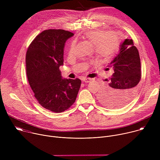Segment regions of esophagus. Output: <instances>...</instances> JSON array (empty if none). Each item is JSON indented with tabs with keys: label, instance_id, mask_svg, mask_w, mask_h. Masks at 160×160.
Segmentation results:
<instances>
[{
	"label": "esophagus",
	"instance_id": "obj_1",
	"mask_svg": "<svg viewBox=\"0 0 160 160\" xmlns=\"http://www.w3.org/2000/svg\"><path fill=\"white\" fill-rule=\"evenodd\" d=\"M92 78H84L83 79V81L84 82H85V83H89V82H90L91 81H92Z\"/></svg>",
	"mask_w": 160,
	"mask_h": 160
}]
</instances>
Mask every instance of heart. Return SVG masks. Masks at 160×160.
Returning a JSON list of instances; mask_svg holds the SVG:
<instances>
[{
    "instance_id": "1",
    "label": "heart",
    "mask_w": 160,
    "mask_h": 160,
    "mask_svg": "<svg viewBox=\"0 0 160 160\" xmlns=\"http://www.w3.org/2000/svg\"><path fill=\"white\" fill-rule=\"evenodd\" d=\"M83 38L93 44L96 54L101 58L108 59L117 52L120 43L119 34L114 31L104 32L98 30L86 33ZM76 42L72 41L69 48V54L73 53Z\"/></svg>"
}]
</instances>
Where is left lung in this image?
<instances>
[{"label": "left lung", "instance_id": "left-lung-1", "mask_svg": "<svg viewBox=\"0 0 160 160\" xmlns=\"http://www.w3.org/2000/svg\"><path fill=\"white\" fill-rule=\"evenodd\" d=\"M110 68L114 73L105 80L108 86L101 90L98 99L108 107H121L132 99L141 78L139 54L132 39L125 38L120 43L118 54L108 64L106 70Z\"/></svg>", "mask_w": 160, "mask_h": 160}]
</instances>
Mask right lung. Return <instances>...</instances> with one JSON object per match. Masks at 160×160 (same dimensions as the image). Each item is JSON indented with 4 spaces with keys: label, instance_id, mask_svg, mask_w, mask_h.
<instances>
[{
    "label": "right lung",
    "instance_id": "right-lung-1",
    "mask_svg": "<svg viewBox=\"0 0 160 160\" xmlns=\"http://www.w3.org/2000/svg\"><path fill=\"white\" fill-rule=\"evenodd\" d=\"M73 33L63 30L42 32L32 42L26 55L29 84L39 104L55 112H61L75 101L81 85L78 78H63V49Z\"/></svg>",
    "mask_w": 160,
    "mask_h": 160
}]
</instances>
